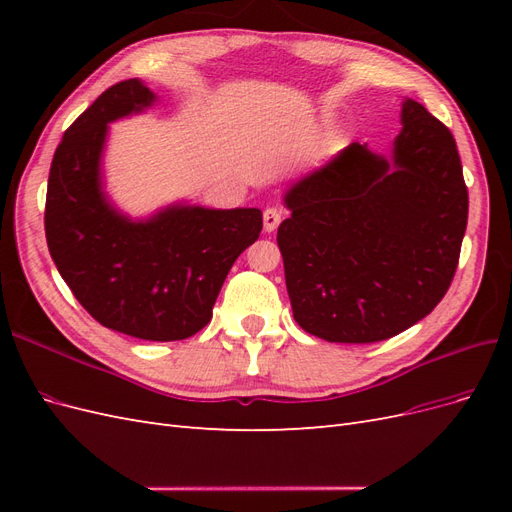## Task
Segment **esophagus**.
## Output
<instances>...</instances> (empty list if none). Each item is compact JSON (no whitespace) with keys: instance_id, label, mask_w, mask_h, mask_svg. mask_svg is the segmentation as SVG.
I'll return each mask as SVG.
<instances>
[{"instance_id":"34e87169","label":"esophagus","mask_w":512,"mask_h":512,"mask_svg":"<svg viewBox=\"0 0 512 512\" xmlns=\"http://www.w3.org/2000/svg\"><path fill=\"white\" fill-rule=\"evenodd\" d=\"M282 222V211L280 209H267L262 213V224H265V232H273Z\"/></svg>"}]
</instances>
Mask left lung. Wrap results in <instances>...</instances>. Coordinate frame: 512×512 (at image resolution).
I'll list each match as a JSON object with an SVG mask.
<instances>
[{"label": "left lung", "mask_w": 512, "mask_h": 512, "mask_svg": "<svg viewBox=\"0 0 512 512\" xmlns=\"http://www.w3.org/2000/svg\"><path fill=\"white\" fill-rule=\"evenodd\" d=\"M277 228L294 320L337 344L382 342L453 282L468 188L453 134L412 98L391 156L352 143L284 194Z\"/></svg>", "instance_id": "obj_1"}]
</instances>
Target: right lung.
I'll return each mask as SVG.
<instances>
[{
  "mask_svg": "<svg viewBox=\"0 0 512 512\" xmlns=\"http://www.w3.org/2000/svg\"><path fill=\"white\" fill-rule=\"evenodd\" d=\"M156 102L141 79H128L72 123L53 156L44 230L59 275L100 324L177 342L211 320L230 267L260 235L262 213L173 203L134 220L113 203L102 173L108 126Z\"/></svg>",
  "mask_w": 512,
  "mask_h": 512,
  "instance_id": "obj_1",
  "label": "right lung"
}]
</instances>
